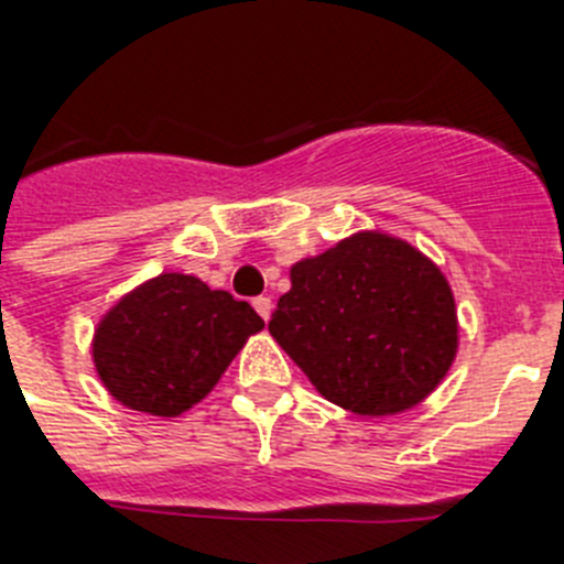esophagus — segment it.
Wrapping results in <instances>:
<instances>
[{
  "label": "esophagus",
  "instance_id": "obj_1",
  "mask_svg": "<svg viewBox=\"0 0 564 564\" xmlns=\"http://www.w3.org/2000/svg\"><path fill=\"white\" fill-rule=\"evenodd\" d=\"M252 306H254V312H258V315L263 317V321H269V315H272V301H269L267 295H258V297H254Z\"/></svg>",
  "mask_w": 564,
  "mask_h": 564
}]
</instances>
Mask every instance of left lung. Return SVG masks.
<instances>
[{
	"label": "left lung",
	"mask_w": 564,
	"mask_h": 564,
	"mask_svg": "<svg viewBox=\"0 0 564 564\" xmlns=\"http://www.w3.org/2000/svg\"><path fill=\"white\" fill-rule=\"evenodd\" d=\"M269 332L323 398L369 417L429 398L457 355V312L443 272L377 232L295 263Z\"/></svg>",
	"instance_id": "1"
}]
</instances>
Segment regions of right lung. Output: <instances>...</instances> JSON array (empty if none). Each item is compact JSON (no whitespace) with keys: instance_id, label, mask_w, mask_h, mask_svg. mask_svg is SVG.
<instances>
[{"instance_id":"add662e5","label":"right lung","mask_w":564,"mask_h":564,"mask_svg":"<svg viewBox=\"0 0 564 564\" xmlns=\"http://www.w3.org/2000/svg\"><path fill=\"white\" fill-rule=\"evenodd\" d=\"M263 329L261 315L198 278L159 275L121 297L96 329L93 360L112 398L175 417L204 400Z\"/></svg>"}]
</instances>
